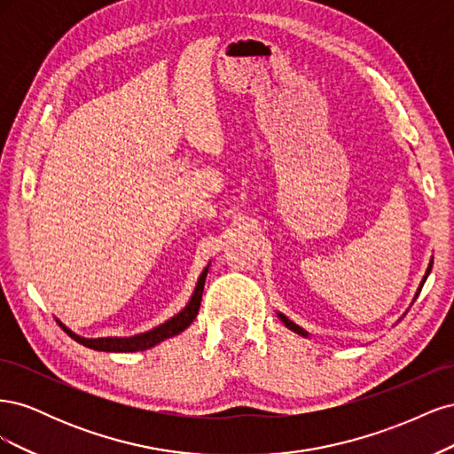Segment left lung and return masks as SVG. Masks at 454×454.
<instances>
[{
	"instance_id": "left-lung-1",
	"label": "left lung",
	"mask_w": 454,
	"mask_h": 454,
	"mask_svg": "<svg viewBox=\"0 0 454 454\" xmlns=\"http://www.w3.org/2000/svg\"><path fill=\"white\" fill-rule=\"evenodd\" d=\"M432 265H434V257H430V263H428V269H426V272H424V277H422V280H420V284H419V290H417V294H415V297H413V303H415V299L419 297V294H420V290H422V286H424V282H426V278H428V274H430V270H432ZM278 314V318H280V322L287 327V329H292L294 333H297V335H301V337H310L303 327L301 325H297L295 322H292L290 318H287L286 314H282V312H277Z\"/></svg>"
}]
</instances>
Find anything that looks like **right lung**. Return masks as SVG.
Instances as JSON below:
<instances>
[{"label":"right lung","mask_w":454,"mask_h":454,"mask_svg":"<svg viewBox=\"0 0 454 454\" xmlns=\"http://www.w3.org/2000/svg\"><path fill=\"white\" fill-rule=\"evenodd\" d=\"M208 269H210V263L206 265L204 270L200 272L195 290H193V294H191L187 305L180 312L174 314L172 318L155 325L153 329H149V332H144V333H138V335H130V337H96V339H89V337H81L75 332H72V329L67 327L66 324H62L59 318H57V322L67 335L79 342V345H83V347L92 348V350H100V352H138V350L153 348L155 345H159V342L180 335L182 332H185V329L191 324H193V320L197 318V314H199L200 299H202V292H204V282H206V274H208Z\"/></svg>","instance_id":"right-lung-1"}]
</instances>
